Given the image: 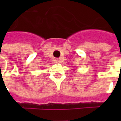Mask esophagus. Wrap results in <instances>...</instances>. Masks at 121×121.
Instances as JSON below:
<instances>
[{"mask_svg": "<svg viewBox=\"0 0 121 121\" xmlns=\"http://www.w3.org/2000/svg\"><path fill=\"white\" fill-rule=\"evenodd\" d=\"M56 63H60V60H56Z\"/></svg>", "mask_w": 121, "mask_h": 121, "instance_id": "34e87169", "label": "esophagus"}]
</instances>
